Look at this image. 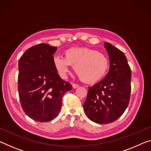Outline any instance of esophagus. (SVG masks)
<instances>
[{
  "label": "esophagus",
  "mask_w": 151,
  "mask_h": 151,
  "mask_svg": "<svg viewBox=\"0 0 151 151\" xmlns=\"http://www.w3.org/2000/svg\"><path fill=\"white\" fill-rule=\"evenodd\" d=\"M72 86H73V88H78V86H79V85H77V84H73Z\"/></svg>",
  "instance_id": "34e87169"
}]
</instances>
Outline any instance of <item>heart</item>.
Wrapping results in <instances>:
<instances>
[{"mask_svg":"<svg viewBox=\"0 0 151 151\" xmlns=\"http://www.w3.org/2000/svg\"><path fill=\"white\" fill-rule=\"evenodd\" d=\"M53 63L57 72L65 77L69 65L86 83H94L103 78L108 70L109 63L105 55L88 48H70L63 52V58L55 57Z\"/></svg>","mask_w":151,"mask_h":151,"instance_id":"1","label":"heart"}]
</instances>
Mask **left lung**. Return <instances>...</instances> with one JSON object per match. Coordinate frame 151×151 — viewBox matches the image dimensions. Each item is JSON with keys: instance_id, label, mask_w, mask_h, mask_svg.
I'll return each instance as SVG.
<instances>
[{"instance_id": "8db88e82", "label": "left lung", "mask_w": 151, "mask_h": 151, "mask_svg": "<svg viewBox=\"0 0 151 151\" xmlns=\"http://www.w3.org/2000/svg\"><path fill=\"white\" fill-rule=\"evenodd\" d=\"M110 60L105 78L88 87L83 104L86 116L98 124L111 123L122 116L129 105L131 91V70L127 57L111 43L104 42Z\"/></svg>"}]
</instances>
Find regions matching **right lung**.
<instances>
[{"label": "right lung", "instance_id": "obj_1", "mask_svg": "<svg viewBox=\"0 0 151 151\" xmlns=\"http://www.w3.org/2000/svg\"><path fill=\"white\" fill-rule=\"evenodd\" d=\"M57 49L41 43L29 48L19 61V100L25 114L37 122L55 119L62 107L63 95L73 88L55 67L53 54Z\"/></svg>", "mask_w": 151, "mask_h": 151}]
</instances>
